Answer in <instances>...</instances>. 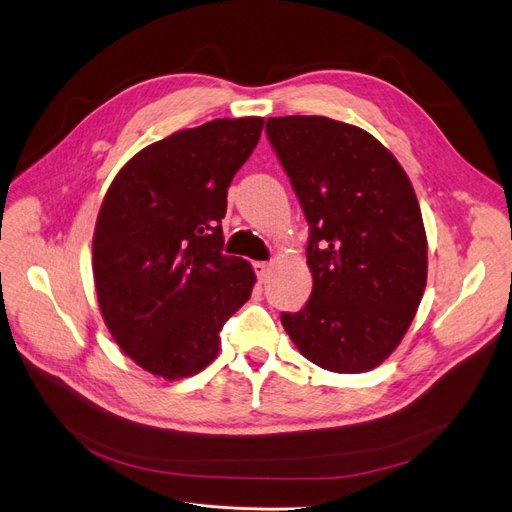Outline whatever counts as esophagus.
<instances>
[{"instance_id": "34e87169", "label": "esophagus", "mask_w": 512, "mask_h": 512, "mask_svg": "<svg viewBox=\"0 0 512 512\" xmlns=\"http://www.w3.org/2000/svg\"><path fill=\"white\" fill-rule=\"evenodd\" d=\"M253 270H255L257 280L263 284V282H268V278H270L272 265H270V263H265V261H255V263H253Z\"/></svg>"}]
</instances>
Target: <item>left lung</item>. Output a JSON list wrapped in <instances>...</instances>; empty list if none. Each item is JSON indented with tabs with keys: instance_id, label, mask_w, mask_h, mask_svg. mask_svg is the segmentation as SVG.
I'll return each mask as SVG.
<instances>
[{
	"instance_id": "obj_1",
	"label": "left lung",
	"mask_w": 512,
	"mask_h": 512,
	"mask_svg": "<svg viewBox=\"0 0 512 512\" xmlns=\"http://www.w3.org/2000/svg\"><path fill=\"white\" fill-rule=\"evenodd\" d=\"M265 133L309 224L314 288L282 326L309 362L358 374L404 339L427 286L414 188L368 131L328 117H272Z\"/></svg>"
}]
</instances>
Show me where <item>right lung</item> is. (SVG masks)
<instances>
[{
	"mask_svg": "<svg viewBox=\"0 0 512 512\" xmlns=\"http://www.w3.org/2000/svg\"><path fill=\"white\" fill-rule=\"evenodd\" d=\"M263 119H215L140 150L110 184L94 232L102 318L125 355L163 379L215 360L219 332L251 297L249 261L224 255L232 177Z\"/></svg>",
	"mask_w": 512,
	"mask_h": 512,
	"instance_id": "right-lung-1",
	"label": "right lung"
}]
</instances>
